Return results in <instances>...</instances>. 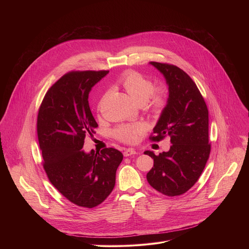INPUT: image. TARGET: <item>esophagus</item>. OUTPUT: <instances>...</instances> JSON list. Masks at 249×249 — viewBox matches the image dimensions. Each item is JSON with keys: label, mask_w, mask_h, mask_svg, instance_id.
I'll return each mask as SVG.
<instances>
[{"label": "esophagus", "mask_w": 249, "mask_h": 249, "mask_svg": "<svg viewBox=\"0 0 249 249\" xmlns=\"http://www.w3.org/2000/svg\"><path fill=\"white\" fill-rule=\"evenodd\" d=\"M136 154H138L137 152H136V150H134V149H126L125 151H124V157H129V156H132V155H136Z\"/></svg>", "instance_id": "34e87169"}]
</instances>
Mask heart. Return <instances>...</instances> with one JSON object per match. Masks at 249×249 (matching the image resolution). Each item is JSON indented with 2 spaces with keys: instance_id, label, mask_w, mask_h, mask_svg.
<instances>
[{
  "instance_id": "obj_1",
  "label": "heart",
  "mask_w": 249,
  "mask_h": 249,
  "mask_svg": "<svg viewBox=\"0 0 249 249\" xmlns=\"http://www.w3.org/2000/svg\"><path fill=\"white\" fill-rule=\"evenodd\" d=\"M120 84L128 94L139 104L147 102L155 111H159L164 105L165 98L163 91L160 89L155 90L153 82L143 75L134 72V71H128L120 78ZM103 98L104 97L101 98L98 106L102 104ZM145 130L146 126L143 123L125 124L114 130V136L119 141L131 144L136 142L138 137L143 134Z\"/></svg>"
}]
</instances>
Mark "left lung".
I'll use <instances>...</instances> for the list:
<instances>
[{"mask_svg":"<svg viewBox=\"0 0 249 249\" xmlns=\"http://www.w3.org/2000/svg\"><path fill=\"white\" fill-rule=\"evenodd\" d=\"M162 74L168 86L166 105L153 129L152 141L170 138V149L156 156L147 174L150 185L166 196L187 192L198 180L209 159V112L192 79L174 65L150 62Z\"/></svg>","mask_w":249,"mask_h":249,"instance_id":"obj_1","label":"left lung"}]
</instances>
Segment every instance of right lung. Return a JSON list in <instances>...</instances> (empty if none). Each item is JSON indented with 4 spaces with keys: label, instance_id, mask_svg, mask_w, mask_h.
<instances>
[{
    "label": "right lung",
    "instance_id": "obj_1",
    "mask_svg": "<svg viewBox=\"0 0 249 249\" xmlns=\"http://www.w3.org/2000/svg\"><path fill=\"white\" fill-rule=\"evenodd\" d=\"M108 71L70 72L46 92L37 116V136L43 166L50 182L69 201L86 208L101 204L112 192L123 155L106 148L83 150L87 135L97 123L89 94Z\"/></svg>",
    "mask_w": 249,
    "mask_h": 249
}]
</instances>
